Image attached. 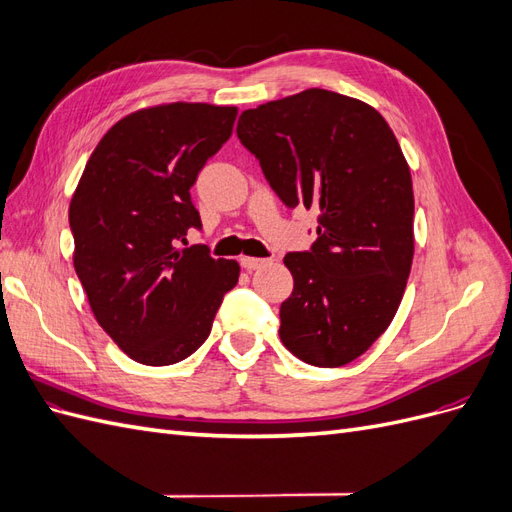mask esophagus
Returning a JSON list of instances; mask_svg holds the SVG:
<instances>
[{
  "label": "esophagus",
  "mask_w": 512,
  "mask_h": 512,
  "mask_svg": "<svg viewBox=\"0 0 512 512\" xmlns=\"http://www.w3.org/2000/svg\"><path fill=\"white\" fill-rule=\"evenodd\" d=\"M267 258H252V256H243L241 258V267L243 269H247V271H256V269H260V267H265L267 265Z\"/></svg>",
  "instance_id": "esophagus-1"
}]
</instances>
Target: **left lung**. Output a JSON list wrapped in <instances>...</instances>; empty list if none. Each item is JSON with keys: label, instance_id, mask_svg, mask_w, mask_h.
<instances>
[{"label": "left lung", "instance_id": "left-lung-1", "mask_svg": "<svg viewBox=\"0 0 512 512\" xmlns=\"http://www.w3.org/2000/svg\"><path fill=\"white\" fill-rule=\"evenodd\" d=\"M237 136L290 209L318 211V239L290 252L280 339L297 359L342 367L389 327L414 256L410 166L361 100L305 89L243 111Z\"/></svg>", "mask_w": 512, "mask_h": 512}]
</instances>
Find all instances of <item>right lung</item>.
Instances as JSON below:
<instances>
[{
  "label": "right lung",
  "instance_id": "add662e5",
  "mask_svg": "<svg viewBox=\"0 0 512 512\" xmlns=\"http://www.w3.org/2000/svg\"><path fill=\"white\" fill-rule=\"evenodd\" d=\"M237 106L173 102L117 121L70 203L74 269L100 327L130 359L173 365L205 344L239 262L188 245L190 188L232 134Z\"/></svg>",
  "mask_w": 512,
  "mask_h": 512
}]
</instances>
